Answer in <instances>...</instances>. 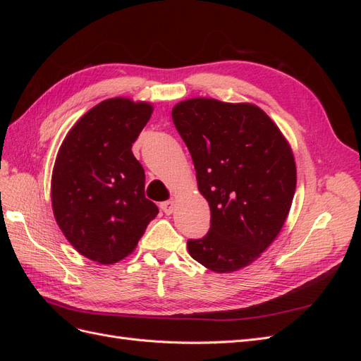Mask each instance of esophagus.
Returning <instances> with one entry per match:
<instances>
[{
    "label": "esophagus",
    "mask_w": 361,
    "mask_h": 361,
    "mask_svg": "<svg viewBox=\"0 0 361 361\" xmlns=\"http://www.w3.org/2000/svg\"><path fill=\"white\" fill-rule=\"evenodd\" d=\"M161 209L166 212L167 215H170V214L174 212V209H176V202H174V200L164 202V203H161Z\"/></svg>",
    "instance_id": "34e87169"
}]
</instances>
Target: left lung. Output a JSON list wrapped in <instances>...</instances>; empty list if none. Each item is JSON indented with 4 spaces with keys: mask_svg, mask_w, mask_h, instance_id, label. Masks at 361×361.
<instances>
[{
    "mask_svg": "<svg viewBox=\"0 0 361 361\" xmlns=\"http://www.w3.org/2000/svg\"><path fill=\"white\" fill-rule=\"evenodd\" d=\"M211 228L188 253L214 272L243 269L260 257L285 224L297 187L290 145L257 105L192 97L173 106Z\"/></svg>",
    "mask_w": 361,
    "mask_h": 361,
    "instance_id": "left-lung-1",
    "label": "left lung"
}]
</instances>
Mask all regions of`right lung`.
Returning <instances> with one entry per match:
<instances>
[{
    "label": "right lung",
    "instance_id": "obj_1",
    "mask_svg": "<svg viewBox=\"0 0 361 361\" xmlns=\"http://www.w3.org/2000/svg\"><path fill=\"white\" fill-rule=\"evenodd\" d=\"M152 113L149 102L105 99L71 128L59 149L51 179L54 216L71 245L97 264L133 253L158 215L130 150Z\"/></svg>",
    "mask_w": 361,
    "mask_h": 361
}]
</instances>
